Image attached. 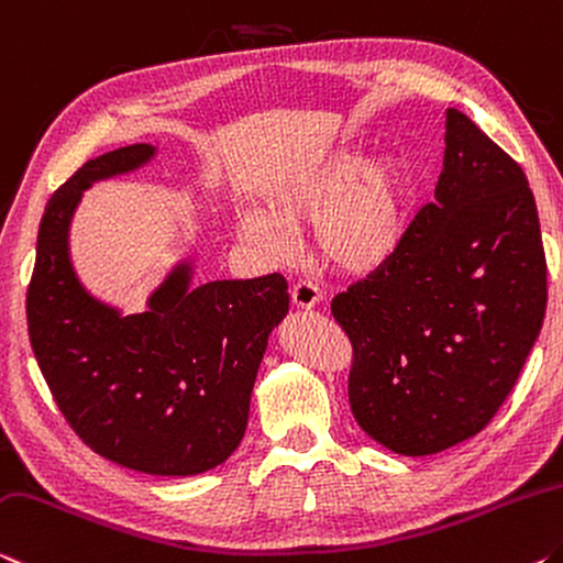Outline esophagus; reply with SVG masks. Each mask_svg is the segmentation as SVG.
Instances as JSON below:
<instances>
[{
	"instance_id": "obj_1",
	"label": "esophagus",
	"mask_w": 563,
	"mask_h": 563,
	"mask_svg": "<svg viewBox=\"0 0 563 563\" xmlns=\"http://www.w3.org/2000/svg\"><path fill=\"white\" fill-rule=\"evenodd\" d=\"M324 299L321 297V291L317 289V284H311V282H297L291 287V301H294V307H299V309H311V307H317V303Z\"/></svg>"
}]
</instances>
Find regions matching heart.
<instances>
[{
  "mask_svg": "<svg viewBox=\"0 0 563 563\" xmlns=\"http://www.w3.org/2000/svg\"><path fill=\"white\" fill-rule=\"evenodd\" d=\"M262 211L239 217V234L264 252H282L279 227L311 221V246L331 269L372 274L399 256L409 234L411 174L399 156L344 154L299 181L269 191Z\"/></svg>",
  "mask_w": 563,
  "mask_h": 563,
  "instance_id": "heart-1",
  "label": "heart"
}]
</instances>
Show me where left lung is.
I'll return each mask as SVG.
<instances>
[{
	"instance_id": "left-lung-1",
	"label": "left lung",
	"mask_w": 563,
	"mask_h": 563,
	"mask_svg": "<svg viewBox=\"0 0 563 563\" xmlns=\"http://www.w3.org/2000/svg\"><path fill=\"white\" fill-rule=\"evenodd\" d=\"M434 197L394 262L331 299L354 352V419L404 456L462 444L494 419L547 311L527 174L459 109Z\"/></svg>"
}]
</instances>
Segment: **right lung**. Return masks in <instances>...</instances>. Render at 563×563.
<instances>
[{"label":"right lung","mask_w":563,"mask_h":563,"mask_svg":"<svg viewBox=\"0 0 563 563\" xmlns=\"http://www.w3.org/2000/svg\"><path fill=\"white\" fill-rule=\"evenodd\" d=\"M152 144L89 159L44 209L26 291V324L49 391L85 444L154 476L209 472L232 456L249 419L272 329L287 317L282 274L191 289L184 262L142 314H119L81 287L69 224L91 181L142 167Z\"/></svg>","instance_id":"right-lung-1"}]
</instances>
